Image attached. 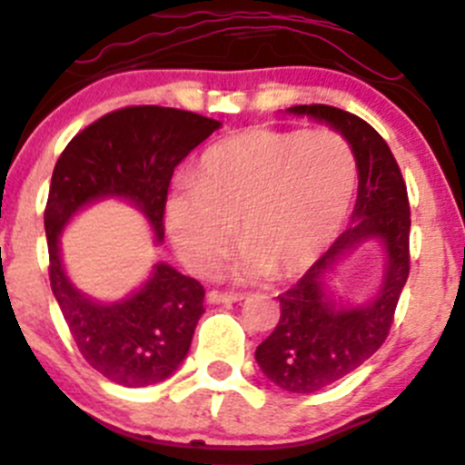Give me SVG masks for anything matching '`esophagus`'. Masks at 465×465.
<instances>
[{
    "mask_svg": "<svg viewBox=\"0 0 465 465\" xmlns=\"http://www.w3.org/2000/svg\"><path fill=\"white\" fill-rule=\"evenodd\" d=\"M207 301H209V302H224V305H229V302L242 301V294H227V292L212 290V292H209V294H207Z\"/></svg>",
    "mask_w": 465,
    "mask_h": 465,
    "instance_id": "esophagus-1",
    "label": "esophagus"
}]
</instances>
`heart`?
<instances>
[{
    "label": "heart",
    "mask_w": 465,
    "mask_h": 465,
    "mask_svg": "<svg viewBox=\"0 0 465 465\" xmlns=\"http://www.w3.org/2000/svg\"><path fill=\"white\" fill-rule=\"evenodd\" d=\"M356 155L336 131L252 126L212 144L195 183L171 192L167 233L180 261L207 273L236 241L241 276L294 278L339 236L354 198Z\"/></svg>",
    "instance_id": "b5f03b06"
}]
</instances>
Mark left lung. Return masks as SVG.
I'll use <instances>...</instances> for the list:
<instances>
[{
    "label": "left lung",
    "instance_id": "left-lung-1",
    "mask_svg": "<svg viewBox=\"0 0 465 465\" xmlns=\"http://www.w3.org/2000/svg\"><path fill=\"white\" fill-rule=\"evenodd\" d=\"M287 111L339 131L354 149L359 169L351 224L294 287L278 296L281 321L256 348L258 365L272 383L287 392L312 394L354 372L388 339L410 273V203L392 151L368 122L327 104ZM365 240H381L386 249L384 282L365 306H341L324 292V276Z\"/></svg>",
    "mask_w": 465,
    "mask_h": 465
}]
</instances>
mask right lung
<instances>
[{"label": "right lung", "mask_w": 465, "mask_h": 465, "mask_svg": "<svg viewBox=\"0 0 465 465\" xmlns=\"http://www.w3.org/2000/svg\"><path fill=\"white\" fill-rule=\"evenodd\" d=\"M220 122L167 106H126L75 135L53 169L44 227L51 290L86 363L126 388H146L178 370L203 316L204 287L158 262L149 281L120 302H95L73 287L60 256L64 224L102 198L134 203L164 238L173 169Z\"/></svg>", "instance_id": "add662e5"}]
</instances>
